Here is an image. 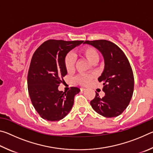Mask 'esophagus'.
<instances>
[{"mask_svg":"<svg viewBox=\"0 0 153 153\" xmlns=\"http://www.w3.org/2000/svg\"><path fill=\"white\" fill-rule=\"evenodd\" d=\"M80 90H81L82 92H85V91H86V89L84 88H80Z\"/></svg>","mask_w":153,"mask_h":153,"instance_id":"1","label":"esophagus"}]
</instances>
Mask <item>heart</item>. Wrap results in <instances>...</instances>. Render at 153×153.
Listing matches in <instances>:
<instances>
[{
    "label": "heart",
    "instance_id": "heart-1",
    "mask_svg": "<svg viewBox=\"0 0 153 153\" xmlns=\"http://www.w3.org/2000/svg\"><path fill=\"white\" fill-rule=\"evenodd\" d=\"M81 55L84 56L90 63L96 64L99 61V55L98 51L91 46H87L82 49ZM65 65L68 72H72L75 69L76 59L72 54H68L65 59ZM94 78L93 75H79L76 78V82L80 85L86 86Z\"/></svg>",
    "mask_w": 153,
    "mask_h": 153
}]
</instances>
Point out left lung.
I'll list each match as a JSON object with an SVG mask.
<instances>
[{"label":"left lung","instance_id":"8db88e82","mask_svg":"<svg viewBox=\"0 0 153 153\" xmlns=\"http://www.w3.org/2000/svg\"><path fill=\"white\" fill-rule=\"evenodd\" d=\"M84 44L100 51L105 62L104 69L98 79L103 82L102 91L105 96L101 98L97 92L90 105L103 117H117L128 107L134 92V75L128 59L123 52L110 41L86 40Z\"/></svg>","mask_w":153,"mask_h":153}]
</instances>
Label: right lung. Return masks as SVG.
Instances as JSON below:
<instances>
[{"mask_svg": "<svg viewBox=\"0 0 153 153\" xmlns=\"http://www.w3.org/2000/svg\"><path fill=\"white\" fill-rule=\"evenodd\" d=\"M83 42L49 40L33 53L28 71V92L33 107L44 120L59 121L71 110L79 88L72 87L63 92L58 87L67 74L65 65L67 53Z\"/></svg>", "mask_w": 153, "mask_h": 153, "instance_id": "add662e5", "label": "right lung"}]
</instances>
